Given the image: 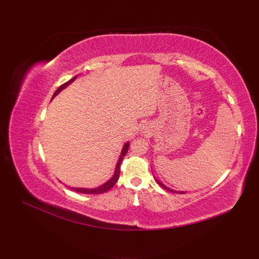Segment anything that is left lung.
<instances>
[{"instance_id": "8db88e82", "label": "left lung", "mask_w": 259, "mask_h": 259, "mask_svg": "<svg viewBox=\"0 0 259 259\" xmlns=\"http://www.w3.org/2000/svg\"><path fill=\"white\" fill-rule=\"evenodd\" d=\"M156 181H157V184L160 186V187H162V188L164 189V190H167V191H170V192H176V194H185V191H177V190H174V189H170L169 187H167L166 185H163L161 181H159L158 179H156Z\"/></svg>"}]
</instances>
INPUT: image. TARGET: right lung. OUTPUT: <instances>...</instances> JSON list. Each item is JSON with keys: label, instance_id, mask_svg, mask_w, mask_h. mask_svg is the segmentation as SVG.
<instances>
[{"label": "right lung", "instance_id": "obj_1", "mask_svg": "<svg viewBox=\"0 0 259 259\" xmlns=\"http://www.w3.org/2000/svg\"><path fill=\"white\" fill-rule=\"evenodd\" d=\"M75 79H76V75L74 76V78L69 80L68 82H65V83H63L61 87H59L58 90H57L56 92H54V95H53L52 99H53L54 97H56V96H58L59 93L61 92L63 89H65V88H67L69 84L72 83V82H73ZM129 145H130L129 141L125 142V144L123 145L122 150H121V153H120V157H119V159H118V162H117V164H115L114 174H113L112 177L107 181V183H104L103 185L99 186V187H96V188H79V187H78V188H76V187H70V188L72 189V190H74V191H76V192H80V194H88V195L103 194V192H106V191H108L109 189H111L112 187L115 185V183H117V180L119 179V176H120V164H121V162H122V159H123V157L125 156V153L128 152Z\"/></svg>", "mask_w": 259, "mask_h": 259}]
</instances>
